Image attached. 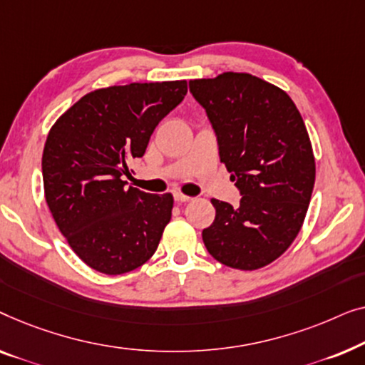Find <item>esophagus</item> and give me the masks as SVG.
Returning <instances> with one entry per match:
<instances>
[{
    "label": "esophagus",
    "mask_w": 365,
    "mask_h": 365,
    "mask_svg": "<svg viewBox=\"0 0 365 365\" xmlns=\"http://www.w3.org/2000/svg\"><path fill=\"white\" fill-rule=\"evenodd\" d=\"M173 197H175V202H178V203H187V202H190V200H193L192 197H188V195H183L180 192H177L175 195H173Z\"/></svg>",
    "instance_id": "esophagus-1"
}]
</instances>
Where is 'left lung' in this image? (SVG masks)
Here are the masks:
<instances>
[{
  "label": "left lung",
  "mask_w": 365,
  "mask_h": 365,
  "mask_svg": "<svg viewBox=\"0 0 365 365\" xmlns=\"http://www.w3.org/2000/svg\"><path fill=\"white\" fill-rule=\"evenodd\" d=\"M232 173L238 207L213 198L217 215L203 243L230 268L255 271L278 259L304 223L316 160L304 120L283 89L246 73L190 81Z\"/></svg>",
  "instance_id": "1"
}]
</instances>
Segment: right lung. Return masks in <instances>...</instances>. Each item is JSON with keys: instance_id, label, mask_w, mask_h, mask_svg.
<instances>
[{"instance_id": "1", "label": "right lung", "mask_w": 365, "mask_h": 365, "mask_svg": "<svg viewBox=\"0 0 365 365\" xmlns=\"http://www.w3.org/2000/svg\"><path fill=\"white\" fill-rule=\"evenodd\" d=\"M187 81L132 82L96 89L51 127L43 150L44 197L59 232L89 268L124 274L147 263L172 218V193L125 188Z\"/></svg>"}]
</instances>
